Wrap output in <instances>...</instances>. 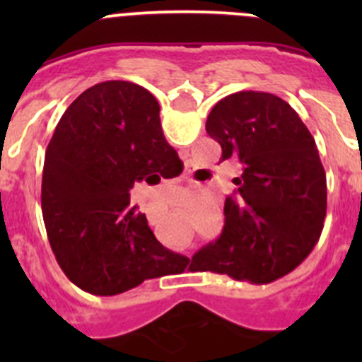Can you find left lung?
I'll return each mask as SVG.
<instances>
[{
	"instance_id": "obj_1",
	"label": "left lung",
	"mask_w": 362,
	"mask_h": 362,
	"mask_svg": "<svg viewBox=\"0 0 362 362\" xmlns=\"http://www.w3.org/2000/svg\"><path fill=\"white\" fill-rule=\"evenodd\" d=\"M206 132L243 174L225 201V226L192 257V270L272 283L313 250L326 217V174L306 124L284 99L235 92L212 108Z\"/></svg>"
}]
</instances>
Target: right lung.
<instances>
[{
    "mask_svg": "<svg viewBox=\"0 0 362 362\" xmlns=\"http://www.w3.org/2000/svg\"><path fill=\"white\" fill-rule=\"evenodd\" d=\"M177 163L158 99L136 83H98L66 108L45 153L41 210L57 264L76 286L117 296L187 263L156 239L129 194L137 181L170 179Z\"/></svg>",
    "mask_w": 362,
    "mask_h": 362,
    "instance_id": "1",
    "label": "right lung"
}]
</instances>
